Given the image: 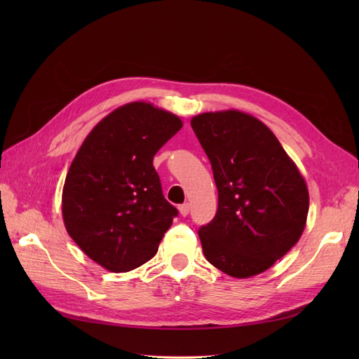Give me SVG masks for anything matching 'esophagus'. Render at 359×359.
<instances>
[{
	"mask_svg": "<svg viewBox=\"0 0 359 359\" xmlns=\"http://www.w3.org/2000/svg\"><path fill=\"white\" fill-rule=\"evenodd\" d=\"M178 210H180V214H181L182 217L189 215V212H190V203H182V205H180Z\"/></svg>",
	"mask_w": 359,
	"mask_h": 359,
	"instance_id": "1",
	"label": "esophagus"
}]
</instances>
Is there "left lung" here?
Returning <instances> with one entry per match:
<instances>
[{"instance_id": "obj_1", "label": "left lung", "mask_w": 359, "mask_h": 359, "mask_svg": "<svg viewBox=\"0 0 359 359\" xmlns=\"http://www.w3.org/2000/svg\"><path fill=\"white\" fill-rule=\"evenodd\" d=\"M219 190L215 217L199 229L206 260L227 276L264 273L298 243L309 190L276 135L240 111L191 118Z\"/></svg>"}]
</instances>
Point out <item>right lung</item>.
Listing matches in <instances>:
<instances>
[{
  "instance_id": "add662e5",
  "label": "right lung",
  "mask_w": 359,
  "mask_h": 359,
  "mask_svg": "<svg viewBox=\"0 0 359 359\" xmlns=\"http://www.w3.org/2000/svg\"><path fill=\"white\" fill-rule=\"evenodd\" d=\"M181 127L177 115L151 103H128L91 130L72 161L64 224L82 252L112 273L148 262L178 215L163 196L153 158Z\"/></svg>"
}]
</instances>
